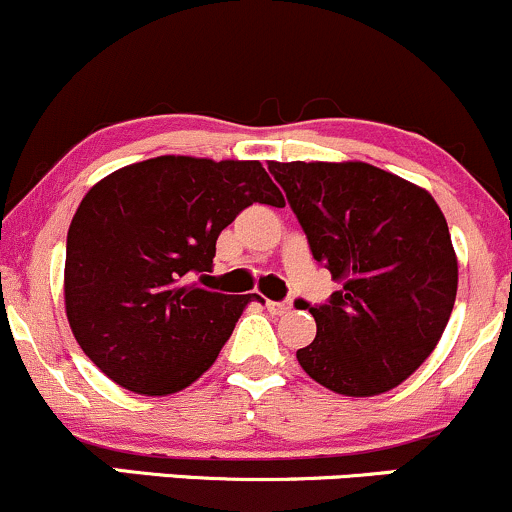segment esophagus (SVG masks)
Returning a JSON list of instances; mask_svg holds the SVG:
<instances>
[{
	"mask_svg": "<svg viewBox=\"0 0 512 512\" xmlns=\"http://www.w3.org/2000/svg\"><path fill=\"white\" fill-rule=\"evenodd\" d=\"M266 307H268V312L271 314H287L292 309V302L287 300V302H273V300H268L266 302Z\"/></svg>",
	"mask_w": 512,
	"mask_h": 512,
	"instance_id": "esophagus-1",
	"label": "esophagus"
}]
</instances>
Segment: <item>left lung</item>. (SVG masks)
Returning <instances> with one entry per match:
<instances>
[{
    "instance_id": "8db88e82",
    "label": "left lung",
    "mask_w": 512,
    "mask_h": 512,
    "mask_svg": "<svg viewBox=\"0 0 512 512\" xmlns=\"http://www.w3.org/2000/svg\"><path fill=\"white\" fill-rule=\"evenodd\" d=\"M314 261L343 287L312 312L297 350L326 389L372 396L396 387L438 346L457 295V258L430 193L363 162H271Z\"/></svg>"
}]
</instances>
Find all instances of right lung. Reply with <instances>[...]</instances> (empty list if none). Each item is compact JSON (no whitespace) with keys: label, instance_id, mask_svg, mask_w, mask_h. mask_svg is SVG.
<instances>
[{"label":"right lung","instance_id":"add662e5","mask_svg":"<svg viewBox=\"0 0 512 512\" xmlns=\"http://www.w3.org/2000/svg\"><path fill=\"white\" fill-rule=\"evenodd\" d=\"M254 203L285 200L258 162L157 157L113 171L84 195L67 232L65 304L77 343L103 375L162 396L215 363L258 295L208 278L215 241Z\"/></svg>","mask_w":512,"mask_h":512}]
</instances>
